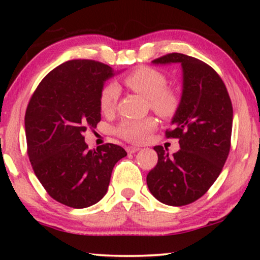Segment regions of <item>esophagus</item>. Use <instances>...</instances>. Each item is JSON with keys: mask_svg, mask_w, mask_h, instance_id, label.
I'll use <instances>...</instances> for the list:
<instances>
[{"mask_svg": "<svg viewBox=\"0 0 260 260\" xmlns=\"http://www.w3.org/2000/svg\"><path fill=\"white\" fill-rule=\"evenodd\" d=\"M138 150H140V148H137V147H127L126 148V151L129 152V154H134V152H137Z\"/></svg>", "mask_w": 260, "mask_h": 260, "instance_id": "obj_1", "label": "esophagus"}]
</instances>
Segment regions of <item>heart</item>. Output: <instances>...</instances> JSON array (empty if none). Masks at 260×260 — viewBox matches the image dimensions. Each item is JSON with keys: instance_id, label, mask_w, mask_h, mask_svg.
I'll list each match as a JSON object with an SVG mask.
<instances>
[{"instance_id": "obj_1", "label": "heart", "mask_w": 260, "mask_h": 260, "mask_svg": "<svg viewBox=\"0 0 260 260\" xmlns=\"http://www.w3.org/2000/svg\"><path fill=\"white\" fill-rule=\"evenodd\" d=\"M127 87L149 99V105L161 117H173L180 106V98L175 91L167 87V78L163 73L150 67H141L125 77ZM119 86L109 81L102 88L99 106L104 113L115 110L119 97ZM157 126L156 119L145 117L142 119H125L117 126L116 134L131 143H143Z\"/></svg>"}]
</instances>
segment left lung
Wrapping results in <instances>:
<instances>
[{"mask_svg": "<svg viewBox=\"0 0 260 260\" xmlns=\"http://www.w3.org/2000/svg\"><path fill=\"white\" fill-rule=\"evenodd\" d=\"M156 65L180 63L182 95L168 138H179L180 150L169 156L156 145L158 161L147 176L150 193L162 204L184 206L200 199L221 173L231 148L233 108L219 74L193 56L170 53Z\"/></svg>", "mask_w": 260, "mask_h": 260, "instance_id": "obj_1", "label": "left lung"}]
</instances>
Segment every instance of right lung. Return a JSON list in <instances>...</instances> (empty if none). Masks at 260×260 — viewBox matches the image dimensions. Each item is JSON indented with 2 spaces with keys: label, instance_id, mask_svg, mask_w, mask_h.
I'll return each instance as SVG.
<instances>
[{
  "label": "right lung",
  "instance_id": "1",
  "mask_svg": "<svg viewBox=\"0 0 260 260\" xmlns=\"http://www.w3.org/2000/svg\"><path fill=\"white\" fill-rule=\"evenodd\" d=\"M115 74L94 60H70L41 80L27 106V151L35 175L69 207L86 208L102 200L113 167L126 156L112 143L88 150L84 137L101 122L102 88Z\"/></svg>",
  "mask_w": 260,
  "mask_h": 260
}]
</instances>
